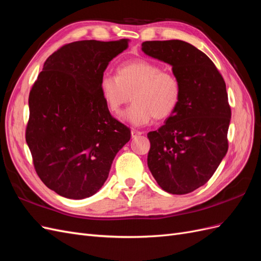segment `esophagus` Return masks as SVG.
<instances>
[{"label": "esophagus", "mask_w": 261, "mask_h": 261, "mask_svg": "<svg viewBox=\"0 0 261 261\" xmlns=\"http://www.w3.org/2000/svg\"><path fill=\"white\" fill-rule=\"evenodd\" d=\"M141 132H139V130H136V129H133L132 130V137L133 138H135V137H137V136H139V135H141Z\"/></svg>", "instance_id": "obj_1"}]
</instances>
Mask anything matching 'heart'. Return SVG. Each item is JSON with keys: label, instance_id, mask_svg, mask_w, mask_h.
I'll return each mask as SVG.
<instances>
[{"label": "heart", "instance_id": "1", "mask_svg": "<svg viewBox=\"0 0 261 261\" xmlns=\"http://www.w3.org/2000/svg\"><path fill=\"white\" fill-rule=\"evenodd\" d=\"M100 91L108 109L118 114L133 99V106L121 115L134 126H144L154 117L164 120L175 112L181 85L171 72L147 60H136L117 67L116 76L106 75Z\"/></svg>", "mask_w": 261, "mask_h": 261}]
</instances>
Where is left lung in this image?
<instances>
[{
	"instance_id": "1",
	"label": "left lung",
	"mask_w": 261,
	"mask_h": 261,
	"mask_svg": "<svg viewBox=\"0 0 261 261\" xmlns=\"http://www.w3.org/2000/svg\"><path fill=\"white\" fill-rule=\"evenodd\" d=\"M141 50L170 64L181 85L175 112L148 133V168L163 191L192 193L207 183L227 152L231 108L225 82L213 62L191 43L145 41Z\"/></svg>"
}]
</instances>
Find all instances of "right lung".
<instances>
[{"label":"right lung","mask_w":261,"mask_h":261,"mask_svg":"<svg viewBox=\"0 0 261 261\" xmlns=\"http://www.w3.org/2000/svg\"><path fill=\"white\" fill-rule=\"evenodd\" d=\"M128 40H83L46 59L29 93L26 141L43 184L84 199L105 184L130 130L111 115L100 91L103 73Z\"/></svg>","instance_id":"add662e5"}]
</instances>
